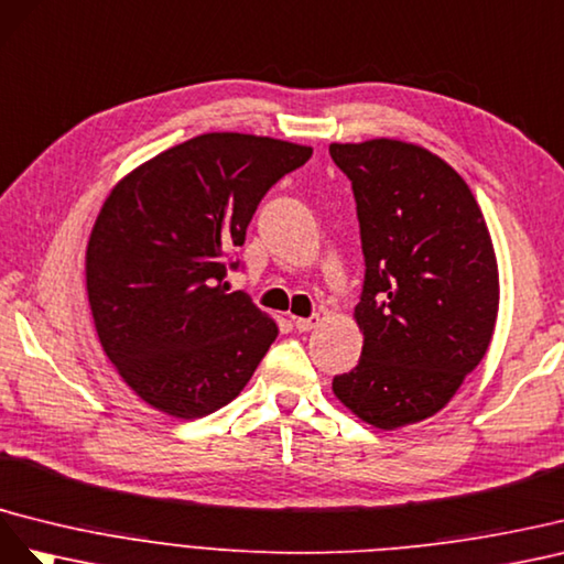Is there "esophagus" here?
Returning a JSON list of instances; mask_svg holds the SVG:
<instances>
[{
	"instance_id": "obj_1",
	"label": "esophagus",
	"mask_w": 564,
	"mask_h": 564,
	"mask_svg": "<svg viewBox=\"0 0 564 564\" xmlns=\"http://www.w3.org/2000/svg\"><path fill=\"white\" fill-rule=\"evenodd\" d=\"M318 314H312V316H307V318H302V316H293V326H295V330H300V333H307V330H312V328H316L318 326Z\"/></svg>"
}]
</instances>
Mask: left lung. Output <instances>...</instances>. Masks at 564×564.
I'll list each match as a JSON object with an SVG mask.
<instances>
[{
	"instance_id": "8db88e82",
	"label": "left lung",
	"mask_w": 564,
	"mask_h": 564,
	"mask_svg": "<svg viewBox=\"0 0 564 564\" xmlns=\"http://www.w3.org/2000/svg\"><path fill=\"white\" fill-rule=\"evenodd\" d=\"M351 182L364 250L361 359L333 392L361 421L442 411L491 343L498 267L473 191L442 158L394 139L330 143Z\"/></svg>"
}]
</instances>
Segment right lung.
Here are the masks:
<instances>
[{"label": "right lung", "instance_id": "add662e5", "mask_svg": "<svg viewBox=\"0 0 564 564\" xmlns=\"http://www.w3.org/2000/svg\"><path fill=\"white\" fill-rule=\"evenodd\" d=\"M310 158L297 143L213 132L110 191L87 246L89 307L106 357L153 409L186 421L221 409L276 340V324L224 279L267 191Z\"/></svg>", "mask_w": 564, "mask_h": 564}]
</instances>
